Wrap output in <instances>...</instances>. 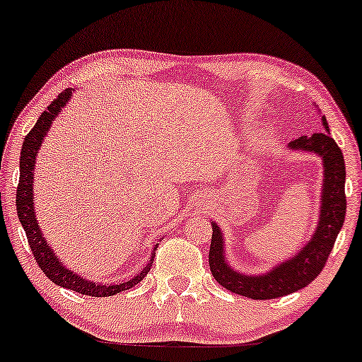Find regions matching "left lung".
Instances as JSON below:
<instances>
[{"instance_id":"8db88e82","label":"left lung","mask_w":362,"mask_h":362,"mask_svg":"<svg viewBox=\"0 0 362 362\" xmlns=\"http://www.w3.org/2000/svg\"><path fill=\"white\" fill-rule=\"evenodd\" d=\"M322 124L327 133L301 136L289 143L291 149L314 151L325 161V186H322L321 218L316 233L293 259L283 262L262 276L236 273L226 264L223 256V234L213 223V238L209 246V269L213 278L224 289L234 294L256 299H276L306 288L325 269L327 257L334 247L346 216V166L344 156L336 141L329 136L326 118Z\"/></svg>"}]
</instances>
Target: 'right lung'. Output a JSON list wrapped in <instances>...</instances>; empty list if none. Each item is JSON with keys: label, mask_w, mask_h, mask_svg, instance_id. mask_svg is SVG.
Instances as JSON below:
<instances>
[{"label": "right lung", "mask_w": 362, "mask_h": 362, "mask_svg": "<svg viewBox=\"0 0 362 362\" xmlns=\"http://www.w3.org/2000/svg\"><path fill=\"white\" fill-rule=\"evenodd\" d=\"M69 98H71V89L68 88L61 95H58L56 100L51 101L48 110L41 112L40 119L36 121V124L33 126V129L26 134L25 141H23L20 156V182H18L16 189V211L21 226L26 233L33 257L36 259L37 266L41 267V271L46 274V278L53 281L54 284L61 286V288L76 291V293L86 296H93V298H106V296H115L118 293H123L126 289H131L139 281H143L144 276L151 269V262L146 267H143V271L136 278H131L121 284H96L88 279L79 278L78 274H73L71 269H66V267L61 264L58 257L54 256V252L49 250L48 243L45 241L43 234H41L40 228H37L35 209H33V170H35L36 163V151L40 149L41 143H43L46 131L49 129L56 115L61 111V107L66 105Z\"/></svg>", "instance_id": "right-lung-1"}]
</instances>
